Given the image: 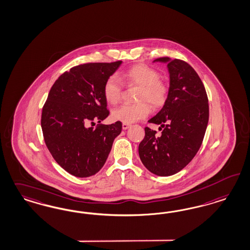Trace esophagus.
Returning <instances> with one entry per match:
<instances>
[{"instance_id": "esophagus-1", "label": "esophagus", "mask_w": 250, "mask_h": 250, "mask_svg": "<svg viewBox=\"0 0 250 250\" xmlns=\"http://www.w3.org/2000/svg\"><path fill=\"white\" fill-rule=\"evenodd\" d=\"M122 127H123V129L126 130L127 128H129L130 125L129 124H125V123H123V125H122Z\"/></svg>"}]
</instances>
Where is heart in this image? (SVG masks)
Listing matches in <instances>:
<instances>
[{
    "mask_svg": "<svg viewBox=\"0 0 250 250\" xmlns=\"http://www.w3.org/2000/svg\"><path fill=\"white\" fill-rule=\"evenodd\" d=\"M120 78L128 85L139 86L138 100L141 103L121 105L112 112L114 120L131 124L144 119L150 112V106L147 103L143 102V100H146L155 108L165 104L169 87L164 80L160 79V74L155 69L145 64H138L123 73ZM120 78L112 75L104 84V98L109 104H116L120 101L122 95Z\"/></svg>",
    "mask_w": 250,
    "mask_h": 250,
    "instance_id": "b5f03b06",
    "label": "heart"
}]
</instances>
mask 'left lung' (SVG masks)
Here are the masks:
<instances>
[{
  "label": "left lung",
  "instance_id": "left-lung-1",
  "mask_svg": "<svg viewBox=\"0 0 250 250\" xmlns=\"http://www.w3.org/2000/svg\"><path fill=\"white\" fill-rule=\"evenodd\" d=\"M154 62L167 63L169 93L163 109L148 120L161 125L162 134L145 127L138 153L149 172L169 176L180 172L197 154L208 122V102L201 79L188 62L168 57Z\"/></svg>",
  "mask_w": 250,
  "mask_h": 250
}]
</instances>
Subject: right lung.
I'll return each mask as SVG.
<instances>
[{"instance_id": "add662e5", "label": "right lung", "mask_w": 250, "mask_h": 250, "mask_svg": "<svg viewBox=\"0 0 250 250\" xmlns=\"http://www.w3.org/2000/svg\"><path fill=\"white\" fill-rule=\"evenodd\" d=\"M122 61L74 66L54 82L44 104L42 128L45 144L55 162L77 177L94 175L104 166L122 123L99 124L108 115L104 95L106 80Z\"/></svg>"}]
</instances>
